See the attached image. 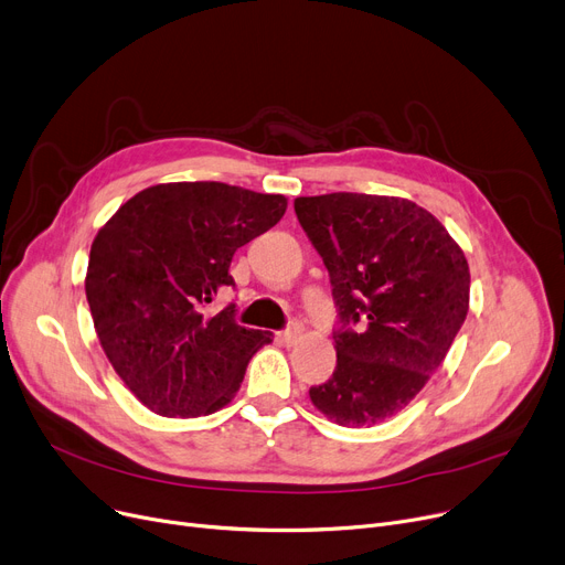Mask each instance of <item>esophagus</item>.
<instances>
[{"label":"esophagus","mask_w":565,"mask_h":565,"mask_svg":"<svg viewBox=\"0 0 565 565\" xmlns=\"http://www.w3.org/2000/svg\"><path fill=\"white\" fill-rule=\"evenodd\" d=\"M300 334H302V324L298 320H290L288 328L281 330L277 337H279L281 343H292V341H298Z\"/></svg>","instance_id":"obj_1"}]
</instances>
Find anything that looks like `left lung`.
<instances>
[{"mask_svg":"<svg viewBox=\"0 0 565 565\" xmlns=\"http://www.w3.org/2000/svg\"><path fill=\"white\" fill-rule=\"evenodd\" d=\"M295 215L328 267L337 307V369L309 396L339 426H375L447 358L469 309L467 258L407 199L300 196Z\"/></svg>","mask_w":565,"mask_h":565,"instance_id":"obj_1","label":"left lung"}]
</instances>
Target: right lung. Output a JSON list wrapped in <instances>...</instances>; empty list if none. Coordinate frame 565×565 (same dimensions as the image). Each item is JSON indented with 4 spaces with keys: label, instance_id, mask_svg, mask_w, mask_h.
<instances>
[{
    "label": "right lung",
    "instance_id": "1",
    "mask_svg": "<svg viewBox=\"0 0 565 565\" xmlns=\"http://www.w3.org/2000/svg\"><path fill=\"white\" fill-rule=\"evenodd\" d=\"M286 213L281 194L235 185L167 183L135 194L98 231L88 254L86 300L100 345L128 390L162 417H201L241 390L270 332L235 320L233 254Z\"/></svg>",
    "mask_w": 565,
    "mask_h": 565
}]
</instances>
